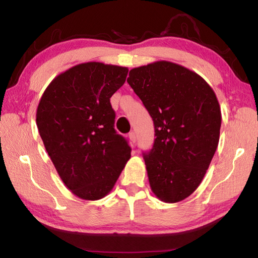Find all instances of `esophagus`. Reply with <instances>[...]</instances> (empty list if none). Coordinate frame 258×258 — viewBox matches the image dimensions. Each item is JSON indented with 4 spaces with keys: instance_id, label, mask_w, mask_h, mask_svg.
Masks as SVG:
<instances>
[{
    "instance_id": "1",
    "label": "esophagus",
    "mask_w": 258,
    "mask_h": 258,
    "mask_svg": "<svg viewBox=\"0 0 258 258\" xmlns=\"http://www.w3.org/2000/svg\"><path fill=\"white\" fill-rule=\"evenodd\" d=\"M128 138H130V141L133 143H135V141H137V135H135V133L134 132H131L130 134H128Z\"/></svg>"
}]
</instances>
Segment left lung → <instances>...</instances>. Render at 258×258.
I'll return each mask as SVG.
<instances>
[{
    "label": "left lung",
    "instance_id": "left-lung-1",
    "mask_svg": "<svg viewBox=\"0 0 258 258\" xmlns=\"http://www.w3.org/2000/svg\"><path fill=\"white\" fill-rule=\"evenodd\" d=\"M128 76L155 125L154 146L143 154L151 190L164 203L181 202L202 183L216 151V94L197 73L169 61L133 68Z\"/></svg>",
    "mask_w": 258,
    "mask_h": 258
}]
</instances>
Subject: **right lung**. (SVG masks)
<instances>
[{
  "mask_svg": "<svg viewBox=\"0 0 258 258\" xmlns=\"http://www.w3.org/2000/svg\"><path fill=\"white\" fill-rule=\"evenodd\" d=\"M127 73L95 61L76 64L50 83L38 103L36 124L47 155L81 199L106 197L131 158L127 141L113 128L110 104Z\"/></svg>",
  "mask_w": 258,
  "mask_h": 258,
  "instance_id": "right-lung-1",
  "label": "right lung"
}]
</instances>
